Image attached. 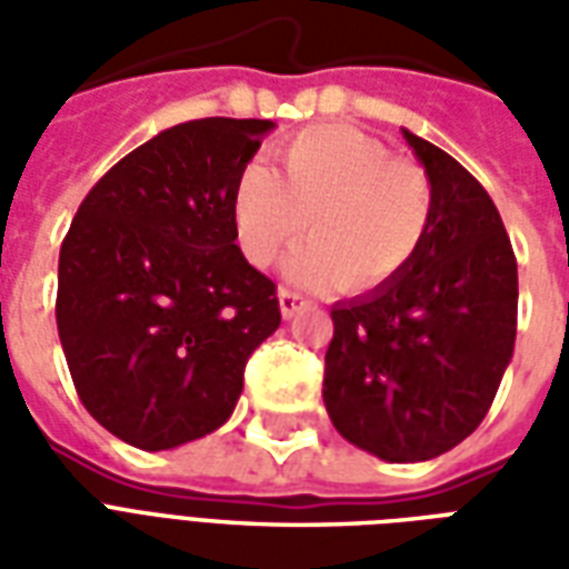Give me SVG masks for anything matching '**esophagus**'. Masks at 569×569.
I'll list each match as a JSON object with an SVG mask.
<instances>
[{
  "mask_svg": "<svg viewBox=\"0 0 569 569\" xmlns=\"http://www.w3.org/2000/svg\"><path fill=\"white\" fill-rule=\"evenodd\" d=\"M277 298H280V313H283L286 320H292V317L308 310V301L301 296H296V292H289V289H280V296Z\"/></svg>",
  "mask_w": 569,
  "mask_h": 569,
  "instance_id": "1",
  "label": "esophagus"
}]
</instances>
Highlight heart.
Returning <instances> with one entry per match:
<instances>
[{
  "instance_id": "heart-1",
  "label": "heart",
  "mask_w": 569,
  "mask_h": 569,
  "mask_svg": "<svg viewBox=\"0 0 569 569\" xmlns=\"http://www.w3.org/2000/svg\"><path fill=\"white\" fill-rule=\"evenodd\" d=\"M283 176L247 163L231 191L237 243L256 268L286 261L289 283L353 296L396 283L415 264L432 219L423 167L399 161L383 142L353 128L301 130L280 151Z\"/></svg>"
}]
</instances>
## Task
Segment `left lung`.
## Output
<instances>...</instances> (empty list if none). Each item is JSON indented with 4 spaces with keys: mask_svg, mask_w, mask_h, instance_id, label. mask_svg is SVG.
<instances>
[{
    "mask_svg": "<svg viewBox=\"0 0 569 569\" xmlns=\"http://www.w3.org/2000/svg\"><path fill=\"white\" fill-rule=\"evenodd\" d=\"M432 186L418 259L338 301L322 402L350 445L420 463L476 432L512 362L518 264L493 200L448 151L402 128Z\"/></svg>",
    "mask_w": 569,
    "mask_h": 569,
    "instance_id": "obj_1",
    "label": "left lung"
}]
</instances>
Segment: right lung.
Listing matches in <instances>:
<instances>
[{"label": "right lung", "instance_id": "1", "mask_svg": "<svg viewBox=\"0 0 569 569\" xmlns=\"http://www.w3.org/2000/svg\"><path fill=\"white\" fill-rule=\"evenodd\" d=\"M264 118H198L124 154L81 200L57 268V332L81 406L142 451L234 415L277 286L237 247L231 191Z\"/></svg>", "mask_w": 569, "mask_h": 569}]
</instances>
